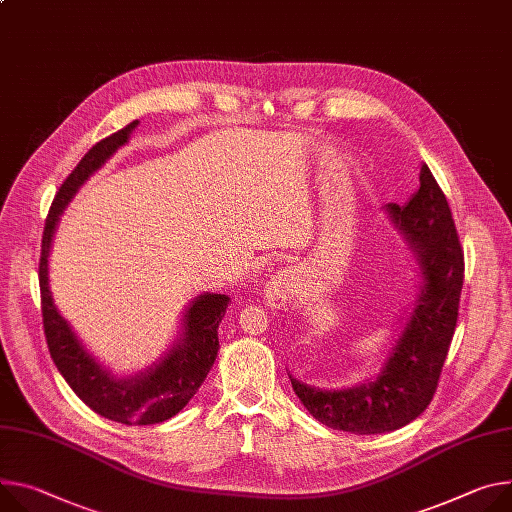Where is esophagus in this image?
Listing matches in <instances>:
<instances>
[{"mask_svg":"<svg viewBox=\"0 0 512 512\" xmlns=\"http://www.w3.org/2000/svg\"><path fill=\"white\" fill-rule=\"evenodd\" d=\"M290 296H292V280H290V275H286V273L273 275L271 282H267V288H265V298H267L269 306L284 308L288 304Z\"/></svg>","mask_w":512,"mask_h":512,"instance_id":"obj_1","label":"esophagus"}]
</instances>
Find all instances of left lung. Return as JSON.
<instances>
[{"mask_svg":"<svg viewBox=\"0 0 512 512\" xmlns=\"http://www.w3.org/2000/svg\"><path fill=\"white\" fill-rule=\"evenodd\" d=\"M421 188L406 206L388 204L408 237L423 273V290L386 365L374 382L349 390H318L298 380L292 388L306 410L337 431L378 435L412 423L431 404L455 333L463 286V249L437 179L421 167Z\"/></svg>","mask_w":512,"mask_h":512,"instance_id":"left-lung-1","label":"left lung"}]
</instances>
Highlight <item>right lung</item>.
Wrapping results in <instances>:
<instances>
[{"label": "right lung", "instance_id": "right-lung-1", "mask_svg": "<svg viewBox=\"0 0 512 512\" xmlns=\"http://www.w3.org/2000/svg\"><path fill=\"white\" fill-rule=\"evenodd\" d=\"M138 122L102 138L91 147L61 188L44 222L38 284L44 337L51 357L71 390L94 412L122 425H157L175 416L206 380L218 355V324L228 308V296L204 294L185 312L183 335L161 363L132 378L116 380L77 341L67 320L57 312L49 290V251L61 212L79 190V185L98 171L120 149Z\"/></svg>", "mask_w": 512, "mask_h": 512}]
</instances>
